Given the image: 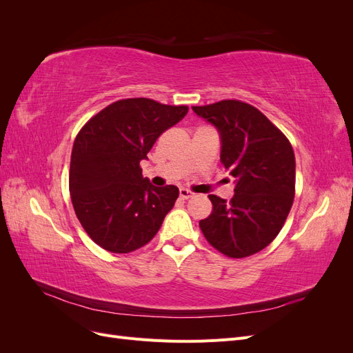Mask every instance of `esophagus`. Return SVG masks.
<instances>
[{"label": "esophagus", "instance_id": "obj_1", "mask_svg": "<svg viewBox=\"0 0 353 353\" xmlns=\"http://www.w3.org/2000/svg\"><path fill=\"white\" fill-rule=\"evenodd\" d=\"M193 196H194V193H191V191L187 190V188H181V190H179V197H181V199L187 200V199H191Z\"/></svg>", "mask_w": 353, "mask_h": 353}]
</instances>
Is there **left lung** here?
<instances>
[{
    "label": "left lung",
    "instance_id": "left-lung-1",
    "mask_svg": "<svg viewBox=\"0 0 353 353\" xmlns=\"http://www.w3.org/2000/svg\"><path fill=\"white\" fill-rule=\"evenodd\" d=\"M191 109L216 128L221 162L236 178L230 203L209 196L213 210L199 222L200 230L213 248L230 258L258 253L279 236L293 205L296 162L292 144L248 103L223 100Z\"/></svg>",
    "mask_w": 353,
    "mask_h": 353
}]
</instances>
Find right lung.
<instances>
[{
  "mask_svg": "<svg viewBox=\"0 0 353 353\" xmlns=\"http://www.w3.org/2000/svg\"><path fill=\"white\" fill-rule=\"evenodd\" d=\"M187 105L150 99L119 100L88 121L73 143L69 190L74 213L94 243L128 253L150 241L179 196L175 185L143 178L160 134L187 114Z\"/></svg>",
  "mask_w": 353,
  "mask_h": 353,
  "instance_id": "add662e5",
  "label": "right lung"
}]
</instances>
